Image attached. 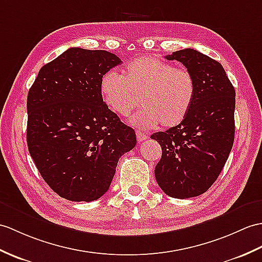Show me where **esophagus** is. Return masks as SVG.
Returning <instances> with one entry per match:
<instances>
[{
    "label": "esophagus",
    "instance_id": "1",
    "mask_svg": "<svg viewBox=\"0 0 262 262\" xmlns=\"http://www.w3.org/2000/svg\"><path fill=\"white\" fill-rule=\"evenodd\" d=\"M136 137H137L138 143H142L147 139V135H146V134L142 130H136Z\"/></svg>",
    "mask_w": 262,
    "mask_h": 262
}]
</instances>
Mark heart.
Listing matches in <instances>:
<instances>
[{"label": "heart", "mask_w": 262, "mask_h": 262, "mask_svg": "<svg viewBox=\"0 0 262 262\" xmlns=\"http://www.w3.org/2000/svg\"><path fill=\"white\" fill-rule=\"evenodd\" d=\"M100 94L106 106L127 117L139 101L143 106L132 124L153 128L179 125L190 112L196 82L190 71L155 57H139L123 69V76L108 71L101 77Z\"/></svg>", "instance_id": "heart-1"}]
</instances>
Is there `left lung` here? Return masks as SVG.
Segmentation results:
<instances>
[{
	"mask_svg": "<svg viewBox=\"0 0 262 262\" xmlns=\"http://www.w3.org/2000/svg\"><path fill=\"white\" fill-rule=\"evenodd\" d=\"M165 58L185 66L195 79L196 95L181 124L150 136L162 147L155 178L168 196L194 198L216 181L232 149L235 91L221 63L194 49Z\"/></svg>",
	"mask_w": 262,
	"mask_h": 262,
	"instance_id": "left-lung-1",
	"label": "left lung"
}]
</instances>
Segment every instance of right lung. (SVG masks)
Returning a JSON list of instances; mask_svg holds the SVG:
<instances>
[{"mask_svg": "<svg viewBox=\"0 0 262 262\" xmlns=\"http://www.w3.org/2000/svg\"><path fill=\"white\" fill-rule=\"evenodd\" d=\"M121 62L112 52L70 48L40 69L27 100L29 153L59 196L91 202L105 194L135 130L103 102L101 77Z\"/></svg>", "mask_w": 262, "mask_h": 262, "instance_id": "add662e5", "label": "right lung"}]
</instances>
